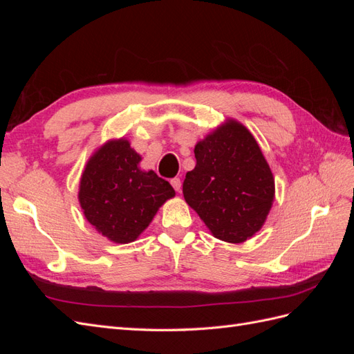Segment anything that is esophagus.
Wrapping results in <instances>:
<instances>
[{
	"label": "esophagus",
	"mask_w": 354,
	"mask_h": 354,
	"mask_svg": "<svg viewBox=\"0 0 354 354\" xmlns=\"http://www.w3.org/2000/svg\"><path fill=\"white\" fill-rule=\"evenodd\" d=\"M171 185H173V187H174L176 192H180V190H181V180H180L178 177L171 180Z\"/></svg>",
	"instance_id": "obj_1"
}]
</instances>
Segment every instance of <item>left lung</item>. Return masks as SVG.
<instances>
[{"instance_id": "1", "label": "left lung", "mask_w": 354, "mask_h": 354, "mask_svg": "<svg viewBox=\"0 0 354 354\" xmlns=\"http://www.w3.org/2000/svg\"><path fill=\"white\" fill-rule=\"evenodd\" d=\"M183 196L214 238L242 243L260 232L274 201V177L251 131L227 118L195 146Z\"/></svg>"}]
</instances>
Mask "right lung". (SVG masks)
<instances>
[{
  "mask_svg": "<svg viewBox=\"0 0 354 354\" xmlns=\"http://www.w3.org/2000/svg\"><path fill=\"white\" fill-rule=\"evenodd\" d=\"M142 156L125 137L103 143L88 158L78 201L85 218L115 243L134 242L164 203L176 196L167 180L140 168Z\"/></svg>",
  "mask_w": 354,
  "mask_h": 354,
  "instance_id": "obj_1",
  "label": "right lung"
}]
</instances>
